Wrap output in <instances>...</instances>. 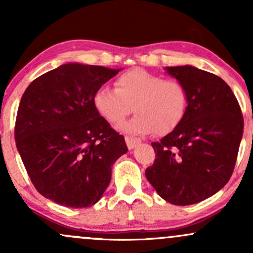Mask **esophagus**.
Listing matches in <instances>:
<instances>
[{
    "instance_id": "obj_1",
    "label": "esophagus",
    "mask_w": 253,
    "mask_h": 253,
    "mask_svg": "<svg viewBox=\"0 0 253 253\" xmlns=\"http://www.w3.org/2000/svg\"><path fill=\"white\" fill-rule=\"evenodd\" d=\"M125 140H126L127 147H128L129 150H133L136 146V145L140 144V139L133 138V136H129V135H127L126 138H125Z\"/></svg>"
}]
</instances>
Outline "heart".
Wrapping results in <instances>:
<instances>
[{
	"instance_id": "heart-1",
	"label": "heart",
	"mask_w": 253,
	"mask_h": 253,
	"mask_svg": "<svg viewBox=\"0 0 253 253\" xmlns=\"http://www.w3.org/2000/svg\"><path fill=\"white\" fill-rule=\"evenodd\" d=\"M97 114L108 124L123 121L133 110L135 115L119 126L134 135H165L182 123L188 108L184 85L176 80L133 69L115 80V89L100 86L92 97Z\"/></svg>"
}]
</instances>
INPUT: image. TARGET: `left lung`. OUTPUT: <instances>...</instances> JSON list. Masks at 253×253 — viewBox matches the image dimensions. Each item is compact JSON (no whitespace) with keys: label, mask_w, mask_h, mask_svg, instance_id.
<instances>
[{"label":"left lung","mask_w":253,"mask_h":253,"mask_svg":"<svg viewBox=\"0 0 253 253\" xmlns=\"http://www.w3.org/2000/svg\"><path fill=\"white\" fill-rule=\"evenodd\" d=\"M165 70L184 85L188 108L178 127L152 143L156 159L145 171L165 201L201 202L229 181L242 141L244 119L228 84L191 65Z\"/></svg>","instance_id":"1"}]
</instances>
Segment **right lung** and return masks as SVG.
<instances>
[{
	"mask_svg": "<svg viewBox=\"0 0 253 253\" xmlns=\"http://www.w3.org/2000/svg\"><path fill=\"white\" fill-rule=\"evenodd\" d=\"M120 70L64 64L25 90L16 115V147L46 199L85 208L102 197L113 164L128 149L124 136L97 114L92 97Z\"/></svg>",
	"mask_w": 253,
	"mask_h": 253,
	"instance_id": "1",
	"label": "right lung"
}]
</instances>
